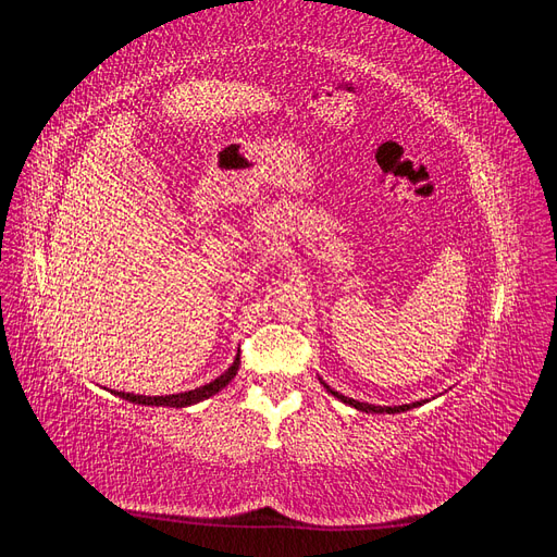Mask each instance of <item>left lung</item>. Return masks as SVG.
<instances>
[{"label": "left lung", "mask_w": 557, "mask_h": 557, "mask_svg": "<svg viewBox=\"0 0 557 557\" xmlns=\"http://www.w3.org/2000/svg\"><path fill=\"white\" fill-rule=\"evenodd\" d=\"M320 383H323V387H325V391H327L332 397H336L339 401L348 404V407L358 409V411H364V413H404V411H411V409H418V407H423V404H428V399H420V401H411V404H399V407H376V404L358 401V399H352V397H346V395H342V393H336L334 387H330L323 379H320Z\"/></svg>", "instance_id": "obj_1"}]
</instances>
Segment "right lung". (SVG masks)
<instances>
[{
	"mask_svg": "<svg viewBox=\"0 0 557 557\" xmlns=\"http://www.w3.org/2000/svg\"><path fill=\"white\" fill-rule=\"evenodd\" d=\"M237 369H239V352L237 358H234V362L225 369V372L213 379L211 383L207 385H199L195 387V391H188V393H176V395H158V397H150V395H134V393H121V391H111L115 397H121L125 401H132V404H141V407H174V409H183V407H193V404L197 401H205L213 395H218L223 391V387L237 376Z\"/></svg>",
	"mask_w": 557,
	"mask_h": 557,
	"instance_id": "obj_1",
	"label": "right lung"
}]
</instances>
